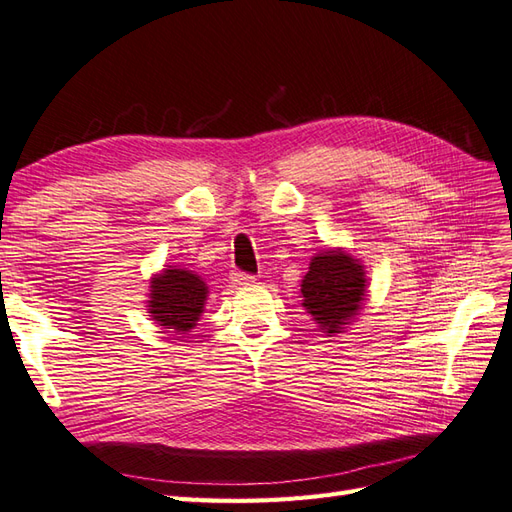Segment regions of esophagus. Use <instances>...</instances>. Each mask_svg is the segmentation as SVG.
<instances>
[{
    "instance_id": "34e87169",
    "label": "esophagus",
    "mask_w": 512,
    "mask_h": 512,
    "mask_svg": "<svg viewBox=\"0 0 512 512\" xmlns=\"http://www.w3.org/2000/svg\"><path fill=\"white\" fill-rule=\"evenodd\" d=\"M232 282H234V285H238V287L252 285L254 276H252V274H243V271H234V274H232Z\"/></svg>"
}]
</instances>
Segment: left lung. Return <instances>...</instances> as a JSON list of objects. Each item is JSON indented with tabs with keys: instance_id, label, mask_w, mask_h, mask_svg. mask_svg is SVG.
Masks as SVG:
<instances>
[{
	"instance_id": "1",
	"label": "left lung",
	"mask_w": 512,
	"mask_h": 512,
	"mask_svg": "<svg viewBox=\"0 0 512 512\" xmlns=\"http://www.w3.org/2000/svg\"><path fill=\"white\" fill-rule=\"evenodd\" d=\"M302 306L320 331L335 335L350 324L366 298V271L344 249H324L311 258L302 280Z\"/></svg>"
}]
</instances>
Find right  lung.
<instances>
[{
  "mask_svg": "<svg viewBox=\"0 0 512 512\" xmlns=\"http://www.w3.org/2000/svg\"><path fill=\"white\" fill-rule=\"evenodd\" d=\"M149 298L153 320L164 328H173L177 335H186L203 313L208 287L188 269H164L151 280Z\"/></svg>",
  "mask_w": 512,
  "mask_h": 512,
  "instance_id": "right-lung-1",
  "label": "right lung"
}]
</instances>
